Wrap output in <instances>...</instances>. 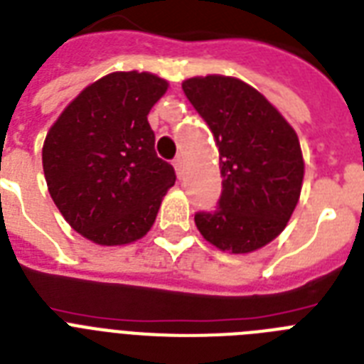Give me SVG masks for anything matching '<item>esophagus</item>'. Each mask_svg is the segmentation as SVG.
<instances>
[{"mask_svg":"<svg viewBox=\"0 0 364 364\" xmlns=\"http://www.w3.org/2000/svg\"><path fill=\"white\" fill-rule=\"evenodd\" d=\"M173 168H176L177 177L181 179L183 173H185V161H183V156H177L176 161H173Z\"/></svg>","mask_w":364,"mask_h":364,"instance_id":"obj_1","label":"esophagus"}]
</instances>
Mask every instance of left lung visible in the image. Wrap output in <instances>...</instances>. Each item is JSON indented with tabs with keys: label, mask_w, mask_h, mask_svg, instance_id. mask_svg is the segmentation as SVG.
<instances>
[{
	"label": "left lung",
	"mask_w": 364,
	"mask_h": 364,
	"mask_svg": "<svg viewBox=\"0 0 364 364\" xmlns=\"http://www.w3.org/2000/svg\"><path fill=\"white\" fill-rule=\"evenodd\" d=\"M181 85L211 129L220 155L218 208L196 213V228L223 252L262 249L282 233L299 202L305 161L297 132L243 80L208 75Z\"/></svg>",
	"instance_id": "1"
}]
</instances>
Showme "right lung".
Wrapping results in <instances>:
<instances>
[{
	"label": "right lung",
	"instance_id": "add662e5",
	"mask_svg": "<svg viewBox=\"0 0 364 364\" xmlns=\"http://www.w3.org/2000/svg\"><path fill=\"white\" fill-rule=\"evenodd\" d=\"M166 91L153 73H110L80 91L44 138L50 196L91 243L123 247L144 237L176 183L147 121Z\"/></svg>",
	"mask_w": 364,
	"mask_h": 364
}]
</instances>
